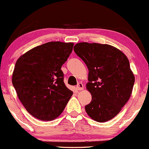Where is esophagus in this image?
Segmentation results:
<instances>
[{
	"label": "esophagus",
	"mask_w": 149,
	"mask_h": 149,
	"mask_svg": "<svg viewBox=\"0 0 149 149\" xmlns=\"http://www.w3.org/2000/svg\"><path fill=\"white\" fill-rule=\"evenodd\" d=\"M84 89V86H83V84L82 83H78V84L77 85L76 87V89L77 91H80V90H82V89Z\"/></svg>",
	"instance_id": "obj_1"
}]
</instances>
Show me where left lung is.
Instances as JSON below:
<instances>
[{
    "instance_id": "left-lung-1",
    "label": "left lung",
    "mask_w": 149,
    "mask_h": 149,
    "mask_svg": "<svg viewBox=\"0 0 149 149\" xmlns=\"http://www.w3.org/2000/svg\"><path fill=\"white\" fill-rule=\"evenodd\" d=\"M74 51L89 70L86 87L92 101L85 106L86 112L98 122L112 119L132 92L135 77L129 60L119 49L107 44L79 42Z\"/></svg>"
}]
</instances>
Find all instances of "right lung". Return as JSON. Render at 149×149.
<instances>
[{"mask_svg": "<svg viewBox=\"0 0 149 149\" xmlns=\"http://www.w3.org/2000/svg\"><path fill=\"white\" fill-rule=\"evenodd\" d=\"M73 46L72 42H49L17 60L13 85L25 109L36 119L51 121L58 117L72 95L64 83L61 68Z\"/></svg>", "mask_w": 149, "mask_h": 149, "instance_id": "1", "label": "right lung"}]
</instances>
